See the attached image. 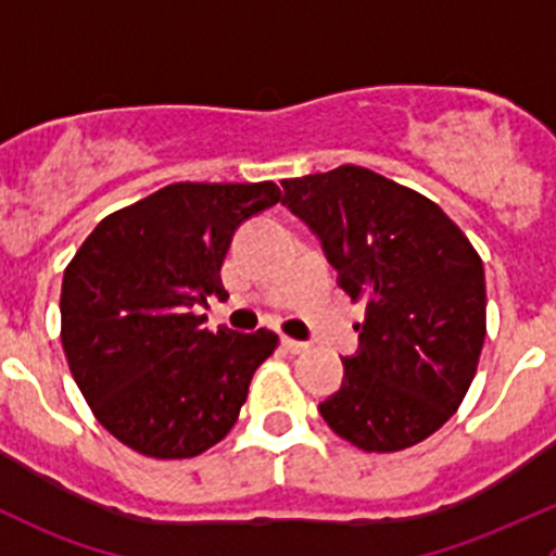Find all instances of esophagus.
Masks as SVG:
<instances>
[{
    "mask_svg": "<svg viewBox=\"0 0 556 556\" xmlns=\"http://www.w3.org/2000/svg\"><path fill=\"white\" fill-rule=\"evenodd\" d=\"M282 346L288 352H293V355H301V352L309 350V344H306V341H295V339H290V336H282Z\"/></svg>",
    "mask_w": 556,
    "mask_h": 556,
    "instance_id": "34e87169",
    "label": "esophagus"
}]
</instances>
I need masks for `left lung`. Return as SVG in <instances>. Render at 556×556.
I'll use <instances>...</instances> for the list:
<instances>
[{
    "instance_id": "8db88e82",
    "label": "left lung",
    "mask_w": 556,
    "mask_h": 556,
    "mask_svg": "<svg viewBox=\"0 0 556 556\" xmlns=\"http://www.w3.org/2000/svg\"><path fill=\"white\" fill-rule=\"evenodd\" d=\"M339 288L366 304L344 379L319 403L336 435L397 452L433 435L473 382L486 333L484 266L439 204L363 166L282 179Z\"/></svg>"
}]
</instances>
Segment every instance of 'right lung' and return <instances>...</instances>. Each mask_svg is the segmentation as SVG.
Instances as JSON below:
<instances>
[{
	"mask_svg": "<svg viewBox=\"0 0 556 556\" xmlns=\"http://www.w3.org/2000/svg\"><path fill=\"white\" fill-rule=\"evenodd\" d=\"M282 201L274 182H174L112 212L61 285V344L99 422L159 459L206 452L237 425L277 333L204 328L195 306L226 301L233 233Z\"/></svg>",
	"mask_w": 556,
	"mask_h": 556,
	"instance_id": "1",
	"label": "right lung"
}]
</instances>
